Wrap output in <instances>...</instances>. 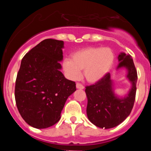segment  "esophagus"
I'll list each match as a JSON object with an SVG mask.
<instances>
[{
	"label": "esophagus",
	"mask_w": 151,
	"mask_h": 151,
	"mask_svg": "<svg viewBox=\"0 0 151 151\" xmlns=\"http://www.w3.org/2000/svg\"><path fill=\"white\" fill-rule=\"evenodd\" d=\"M76 88L80 89V90H82V89H84V86L82 85V84L76 83Z\"/></svg>",
	"instance_id": "esophagus-1"
}]
</instances>
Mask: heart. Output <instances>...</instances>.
Returning a JSON list of instances; mask_svg holds the SVG:
<instances>
[{
    "label": "heart",
    "mask_w": 151,
    "mask_h": 151,
    "mask_svg": "<svg viewBox=\"0 0 151 151\" xmlns=\"http://www.w3.org/2000/svg\"><path fill=\"white\" fill-rule=\"evenodd\" d=\"M115 56L110 47H86L73 53L72 59L63 61V69L68 78L76 81L84 77L88 82H99L113 66Z\"/></svg>",
    "instance_id": "heart-1"
}]
</instances>
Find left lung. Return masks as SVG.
<instances>
[{"label":"left lung","instance_id":"obj_1","mask_svg":"<svg viewBox=\"0 0 151 151\" xmlns=\"http://www.w3.org/2000/svg\"><path fill=\"white\" fill-rule=\"evenodd\" d=\"M116 71L125 69V78L131 87L124 96L115 93L114 82L110 73L94 85L87 86V116L89 121L101 129H111L122 123L130 114L134 106L136 94L137 71L132 57L125 52L118 56Z\"/></svg>","mask_w":151,"mask_h":151}]
</instances>
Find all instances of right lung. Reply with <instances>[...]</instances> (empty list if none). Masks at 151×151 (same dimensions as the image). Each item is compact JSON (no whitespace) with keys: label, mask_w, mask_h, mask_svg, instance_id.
<instances>
[{"label":"right lung","mask_w":151,"mask_h":151,"mask_svg":"<svg viewBox=\"0 0 151 151\" xmlns=\"http://www.w3.org/2000/svg\"><path fill=\"white\" fill-rule=\"evenodd\" d=\"M64 42L41 41L24 56L15 85L17 109L26 123L46 129L60 119L68 97L76 91V83L62 73Z\"/></svg>","instance_id":"add662e5"}]
</instances>
